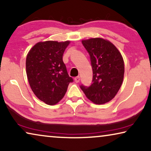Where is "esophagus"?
Masks as SVG:
<instances>
[{
  "mask_svg": "<svg viewBox=\"0 0 151 151\" xmlns=\"http://www.w3.org/2000/svg\"><path fill=\"white\" fill-rule=\"evenodd\" d=\"M75 81L76 83H78L80 81V76H76L75 78Z\"/></svg>",
  "mask_w": 151,
  "mask_h": 151,
  "instance_id": "esophagus-1",
  "label": "esophagus"
}]
</instances>
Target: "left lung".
<instances>
[{
    "mask_svg": "<svg viewBox=\"0 0 151 151\" xmlns=\"http://www.w3.org/2000/svg\"><path fill=\"white\" fill-rule=\"evenodd\" d=\"M90 55L93 78L90 86L80 88L89 100L101 105L113 99L120 90L124 73L120 52L111 42L102 38L83 40Z\"/></svg>",
    "mask_w": 151,
    "mask_h": 151,
    "instance_id": "8db88e82",
    "label": "left lung"
}]
</instances>
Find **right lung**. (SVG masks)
<instances>
[{
    "instance_id": "1",
    "label": "right lung",
    "mask_w": 151,
    "mask_h": 151,
    "mask_svg": "<svg viewBox=\"0 0 151 151\" xmlns=\"http://www.w3.org/2000/svg\"><path fill=\"white\" fill-rule=\"evenodd\" d=\"M70 42H38L27 56L26 70L34 94L40 101L53 105L64 96L70 83L63 55Z\"/></svg>"
}]
</instances>
